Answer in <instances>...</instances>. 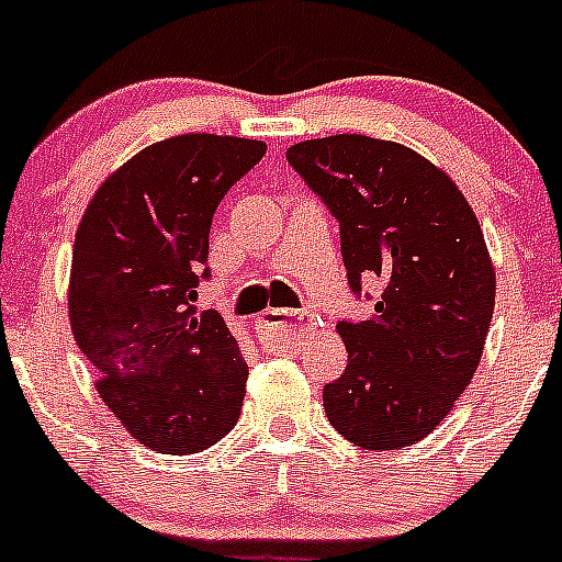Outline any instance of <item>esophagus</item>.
Instances as JSON below:
<instances>
[{"label":"esophagus","mask_w":562,"mask_h":562,"mask_svg":"<svg viewBox=\"0 0 562 562\" xmlns=\"http://www.w3.org/2000/svg\"><path fill=\"white\" fill-rule=\"evenodd\" d=\"M304 317H310V312H295V310H278V306H272V310H267L265 315L258 317V329L265 331L267 337H276V340H284L286 335H292V326L297 324V321H304Z\"/></svg>","instance_id":"34e87169"}]
</instances>
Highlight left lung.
<instances>
[{
	"instance_id": "left-lung-1",
	"label": "left lung",
	"mask_w": 562,
	"mask_h": 562,
	"mask_svg": "<svg viewBox=\"0 0 562 562\" xmlns=\"http://www.w3.org/2000/svg\"><path fill=\"white\" fill-rule=\"evenodd\" d=\"M286 160L340 225L351 292L382 290L369 321L337 324L349 366L324 389L331 428L366 450L416 445L470 385L493 321L473 207L422 154L366 134L295 143Z\"/></svg>"
}]
</instances>
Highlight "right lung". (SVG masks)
<instances>
[{
	"label": "right lung",
	"mask_w": 562,
	"mask_h": 562,
	"mask_svg": "<svg viewBox=\"0 0 562 562\" xmlns=\"http://www.w3.org/2000/svg\"><path fill=\"white\" fill-rule=\"evenodd\" d=\"M247 137L180 134L98 188L72 247L69 326L98 394L151 450L200 453L233 430L247 362L220 312H196L213 213L265 157Z\"/></svg>",
	"instance_id": "right-lung-1"
}]
</instances>
